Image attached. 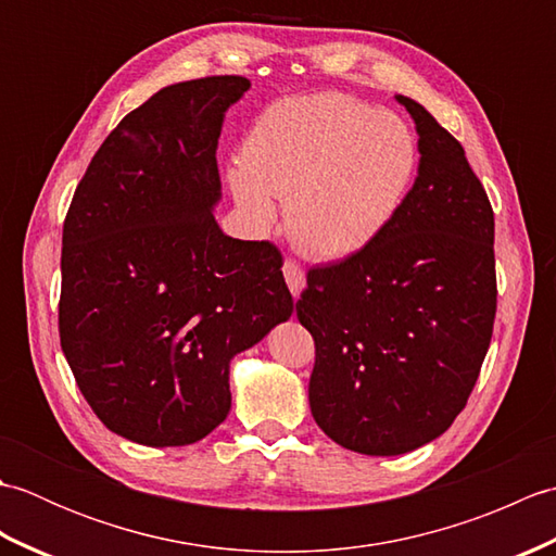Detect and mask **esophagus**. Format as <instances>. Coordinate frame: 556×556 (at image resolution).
Masks as SVG:
<instances>
[{
    "mask_svg": "<svg viewBox=\"0 0 556 556\" xmlns=\"http://www.w3.org/2000/svg\"><path fill=\"white\" fill-rule=\"evenodd\" d=\"M281 271H285V279H287L291 296L299 299L301 291L305 289V271L296 263H291V260H287V263L281 265Z\"/></svg>",
    "mask_w": 556,
    "mask_h": 556,
    "instance_id": "1",
    "label": "esophagus"
}]
</instances>
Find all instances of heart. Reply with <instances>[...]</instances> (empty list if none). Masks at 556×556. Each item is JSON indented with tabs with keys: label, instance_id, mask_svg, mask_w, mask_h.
<instances>
[{
	"label": "heart",
	"instance_id": "heart-1",
	"mask_svg": "<svg viewBox=\"0 0 556 556\" xmlns=\"http://www.w3.org/2000/svg\"><path fill=\"white\" fill-rule=\"evenodd\" d=\"M418 146L404 119L320 96L285 100L257 116L229 164V186L255 233L287 198V229L305 253L339 260L380 236L404 205Z\"/></svg>",
	"mask_w": 556,
	"mask_h": 556
}]
</instances>
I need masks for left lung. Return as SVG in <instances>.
<instances>
[{
    "label": "left lung",
    "mask_w": 556,
    "mask_h": 556,
    "mask_svg": "<svg viewBox=\"0 0 556 556\" xmlns=\"http://www.w3.org/2000/svg\"><path fill=\"white\" fill-rule=\"evenodd\" d=\"M418 176L392 224L337 265L308 271L296 303L315 339L308 399L344 448L399 456L464 410L490 349L494 215L458 140L406 96Z\"/></svg>",
    "instance_id": "1"
}]
</instances>
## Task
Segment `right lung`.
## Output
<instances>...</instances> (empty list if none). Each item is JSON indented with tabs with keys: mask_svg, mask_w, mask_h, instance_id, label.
Segmentation results:
<instances>
[{
	"mask_svg": "<svg viewBox=\"0 0 556 556\" xmlns=\"http://www.w3.org/2000/svg\"><path fill=\"white\" fill-rule=\"evenodd\" d=\"M251 80L157 90L104 138L62 236L59 339L104 428L186 446L229 416L236 353L287 323L293 299L265 241L219 229L217 146Z\"/></svg>",
	"mask_w": 556,
	"mask_h": 556,
	"instance_id": "1",
	"label": "right lung"
}]
</instances>
